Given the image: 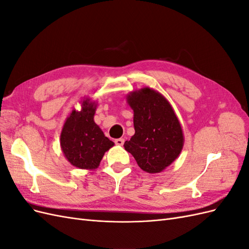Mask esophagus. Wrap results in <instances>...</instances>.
<instances>
[{"label": "esophagus", "mask_w": 249, "mask_h": 249, "mask_svg": "<svg viewBox=\"0 0 249 249\" xmlns=\"http://www.w3.org/2000/svg\"><path fill=\"white\" fill-rule=\"evenodd\" d=\"M115 144L118 145V146H123L124 143V138H118V139H115Z\"/></svg>", "instance_id": "obj_1"}]
</instances>
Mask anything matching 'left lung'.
Here are the masks:
<instances>
[{
	"mask_svg": "<svg viewBox=\"0 0 249 249\" xmlns=\"http://www.w3.org/2000/svg\"><path fill=\"white\" fill-rule=\"evenodd\" d=\"M126 102L134 111L135 134L124 142L138 166L148 173L164 170L184 145L183 130L171 105L152 88L131 92Z\"/></svg>",
	"mask_w": 249,
	"mask_h": 249,
	"instance_id": "left-lung-1",
	"label": "left lung"
}]
</instances>
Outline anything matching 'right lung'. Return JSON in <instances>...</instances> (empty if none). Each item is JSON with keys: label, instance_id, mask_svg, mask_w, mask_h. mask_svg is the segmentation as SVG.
<instances>
[{"label": "right lung", "instance_id": "obj_1", "mask_svg": "<svg viewBox=\"0 0 249 249\" xmlns=\"http://www.w3.org/2000/svg\"><path fill=\"white\" fill-rule=\"evenodd\" d=\"M96 103L86 99L81 111L72 110L66 118L60 136V145L69 162L81 169L99 167L105 153L114 142L105 136L94 120Z\"/></svg>", "mask_w": 249, "mask_h": 249}]
</instances>
